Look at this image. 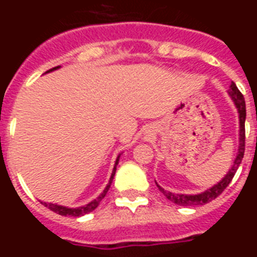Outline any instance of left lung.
Here are the masks:
<instances>
[{
	"mask_svg": "<svg viewBox=\"0 0 257 257\" xmlns=\"http://www.w3.org/2000/svg\"><path fill=\"white\" fill-rule=\"evenodd\" d=\"M229 95L231 96L233 101H234L235 106L238 109V113H239V149H238L237 158H235L234 163L231 166V169L229 170V172L226 174V176L220 181L219 184H216L215 187H212L211 189L206 190V192L201 193V194H196V196H188V194H175V193L167 192L163 188H161L158 184L157 187L161 192L166 196V198L170 199L171 202L176 203L179 206H202L206 205L208 202H211L212 199L217 198V197L221 194L225 188L228 187L230 181L234 178L235 172H237L238 167H239L240 162L243 160L244 156V143H246V130H244V121H246V103H244V97L242 95V92L238 90V87L235 86L234 82H231L230 88H229Z\"/></svg>",
	"mask_w": 257,
	"mask_h": 257,
	"instance_id": "1",
	"label": "left lung"
}]
</instances>
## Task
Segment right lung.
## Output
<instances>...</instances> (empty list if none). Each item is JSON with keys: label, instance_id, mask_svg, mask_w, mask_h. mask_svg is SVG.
I'll list each match as a JSON object with an SVG mask.
<instances>
[{"label": "right lung", "instance_id": "1", "mask_svg": "<svg viewBox=\"0 0 257 257\" xmlns=\"http://www.w3.org/2000/svg\"><path fill=\"white\" fill-rule=\"evenodd\" d=\"M56 68L59 67H55V68H51V69H49L47 72H50V70H54L56 69ZM119 158V157H118ZM118 158L117 161H115V166L114 169H113V172H112V176H110V180H109V184L106 185V188L104 189V192L101 193L100 196L97 197L96 199H94L92 202H90L88 205L86 206H82V207H78V208H68V207H63V206H58V205H52V203H44L45 206H46L47 208H50L51 211H54V212L59 213V215H63V216H67V215H70V216H74V217H78V216H82V215H86L87 212H91L92 210H95V208L99 206V203H100L101 199L105 197V194L108 193L109 188H110V184H112L113 181V178H114V174H115V167H117L118 165Z\"/></svg>", "mask_w": 257, "mask_h": 257}]
</instances>
